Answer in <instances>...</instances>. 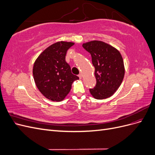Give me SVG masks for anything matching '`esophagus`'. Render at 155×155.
I'll return each instance as SVG.
<instances>
[{"label": "esophagus", "mask_w": 155, "mask_h": 155, "mask_svg": "<svg viewBox=\"0 0 155 155\" xmlns=\"http://www.w3.org/2000/svg\"><path fill=\"white\" fill-rule=\"evenodd\" d=\"M78 76H79V79H81V78H82V77H83V74H82L81 73H80V74H79L78 75Z\"/></svg>", "instance_id": "obj_1"}]
</instances>
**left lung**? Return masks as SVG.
I'll list each match as a JSON object with an SVG mask.
<instances>
[{
  "label": "left lung",
  "instance_id": "1",
  "mask_svg": "<svg viewBox=\"0 0 155 155\" xmlns=\"http://www.w3.org/2000/svg\"><path fill=\"white\" fill-rule=\"evenodd\" d=\"M91 55L95 68L96 85L90 88L91 95L97 100L112 96L122 83L125 74L124 60L120 51L111 45L100 41L83 44Z\"/></svg>",
  "mask_w": 155,
  "mask_h": 155
}]
</instances>
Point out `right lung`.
<instances>
[{
	"label": "right lung",
	"instance_id": "right-lung-1",
	"mask_svg": "<svg viewBox=\"0 0 155 155\" xmlns=\"http://www.w3.org/2000/svg\"><path fill=\"white\" fill-rule=\"evenodd\" d=\"M74 45L60 41L50 45L37 58L33 67L35 85L45 97L61 101L67 96L74 81L79 77L72 74L65 61L67 50Z\"/></svg>",
	"mask_w": 155,
	"mask_h": 155
}]
</instances>
